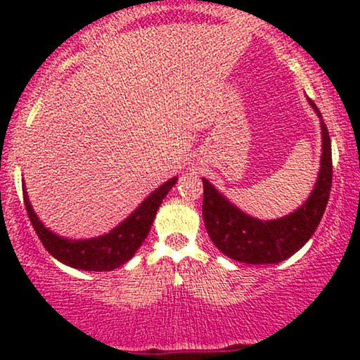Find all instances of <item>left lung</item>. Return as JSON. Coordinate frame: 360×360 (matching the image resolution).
Wrapping results in <instances>:
<instances>
[{"label": "left lung", "instance_id": "left-lung-1", "mask_svg": "<svg viewBox=\"0 0 360 360\" xmlns=\"http://www.w3.org/2000/svg\"><path fill=\"white\" fill-rule=\"evenodd\" d=\"M309 105L321 117L316 105ZM323 154L318 180L308 200L283 218L262 221L245 214L203 179V221L216 248L244 264H278L298 252L316 231L333 184L331 139L321 120Z\"/></svg>", "mask_w": 360, "mask_h": 360}]
</instances>
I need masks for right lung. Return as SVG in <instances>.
<instances>
[{
  "instance_id": "obj_1",
  "label": "right lung",
  "mask_w": 360,
  "mask_h": 360,
  "mask_svg": "<svg viewBox=\"0 0 360 360\" xmlns=\"http://www.w3.org/2000/svg\"><path fill=\"white\" fill-rule=\"evenodd\" d=\"M175 184L176 176L165 181L155 191H152L129 218L122 221L120 226H116L108 234L100 236V238L82 240L60 238V236L49 231L41 223V219L37 218V214L34 213L32 206L29 203L27 191L24 186L22 196L32 228L37 233L44 248L49 250V254L73 269L91 270V272H108V270L117 269L122 264H126L136 254V250L141 248V244L144 243L147 234H149L150 226L154 223L155 213L159 210L162 200L165 198Z\"/></svg>"
}]
</instances>
